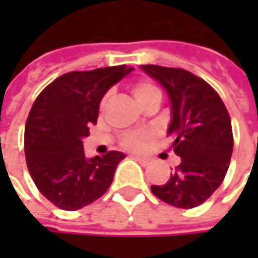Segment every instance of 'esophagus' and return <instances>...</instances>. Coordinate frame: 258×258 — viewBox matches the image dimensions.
<instances>
[{"mask_svg":"<svg viewBox=\"0 0 258 258\" xmlns=\"http://www.w3.org/2000/svg\"><path fill=\"white\" fill-rule=\"evenodd\" d=\"M133 158H134V160H136V161H137L139 164H142V166H148V164L151 163V160H149V158H146V157H140V155H134Z\"/></svg>","mask_w":258,"mask_h":258,"instance_id":"34e87169","label":"esophagus"}]
</instances>
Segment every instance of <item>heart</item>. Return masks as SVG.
Segmentation results:
<instances>
[{"mask_svg": "<svg viewBox=\"0 0 258 258\" xmlns=\"http://www.w3.org/2000/svg\"><path fill=\"white\" fill-rule=\"evenodd\" d=\"M133 95L137 100V103L142 106V104H145L148 100H151L154 97H161V89L152 82L142 80V82H137V83L133 85ZM143 140H145V134H142V133H128V134L124 136L122 143L127 148L136 149V148L142 146Z\"/></svg>", "mask_w": 258, "mask_h": 258, "instance_id": "b5f03b06", "label": "heart"}]
</instances>
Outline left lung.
Wrapping results in <instances>:
<instances>
[{
	"label": "left lung",
	"mask_w": 258,
	"mask_h": 258,
	"mask_svg": "<svg viewBox=\"0 0 258 258\" xmlns=\"http://www.w3.org/2000/svg\"><path fill=\"white\" fill-rule=\"evenodd\" d=\"M167 92L172 121L167 134L180 164L164 185L151 191L167 205L191 209L221 185L233 152L232 122L217 91L203 79L161 66H140Z\"/></svg>",
	"instance_id": "1"
}]
</instances>
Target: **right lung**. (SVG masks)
<instances>
[{
  "label": "right lung",
  "mask_w": 258,
  "mask_h": 258,
  "mask_svg": "<svg viewBox=\"0 0 258 258\" xmlns=\"http://www.w3.org/2000/svg\"><path fill=\"white\" fill-rule=\"evenodd\" d=\"M134 69L115 66L70 72L35 98L25 125V158L38 191L64 211H78L110 186L125 154L109 151L86 158L83 139L97 124L104 94Z\"/></svg>",
  "instance_id": "add662e5"
}]
</instances>
